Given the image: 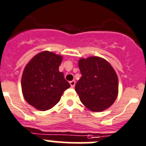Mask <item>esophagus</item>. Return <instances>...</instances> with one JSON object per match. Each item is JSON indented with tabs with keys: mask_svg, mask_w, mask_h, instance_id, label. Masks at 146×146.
Returning a JSON list of instances; mask_svg holds the SVG:
<instances>
[{
	"mask_svg": "<svg viewBox=\"0 0 146 146\" xmlns=\"http://www.w3.org/2000/svg\"><path fill=\"white\" fill-rule=\"evenodd\" d=\"M70 86H71L72 88H73L75 86V84H76V81H70Z\"/></svg>",
	"mask_w": 146,
	"mask_h": 146,
	"instance_id": "34e87169",
	"label": "esophagus"
}]
</instances>
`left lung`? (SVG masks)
I'll return each mask as SVG.
<instances>
[{
	"mask_svg": "<svg viewBox=\"0 0 146 146\" xmlns=\"http://www.w3.org/2000/svg\"><path fill=\"white\" fill-rule=\"evenodd\" d=\"M82 76L75 90L85 107L94 112H101L111 107L119 92L118 76L111 65L100 57L78 60Z\"/></svg>",
	"mask_w": 146,
	"mask_h": 146,
	"instance_id": "8db88e82",
	"label": "left lung"
}]
</instances>
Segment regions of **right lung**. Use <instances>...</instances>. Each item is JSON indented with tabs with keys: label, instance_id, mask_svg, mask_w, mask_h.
<instances>
[{
	"label": "right lung",
	"instance_id": "obj_1",
	"mask_svg": "<svg viewBox=\"0 0 146 146\" xmlns=\"http://www.w3.org/2000/svg\"><path fill=\"white\" fill-rule=\"evenodd\" d=\"M62 61L61 55L44 51L26 65L21 80L22 94L27 103L37 110L53 108L70 86L63 73L59 71Z\"/></svg>",
	"mask_w": 146,
	"mask_h": 146
}]
</instances>
